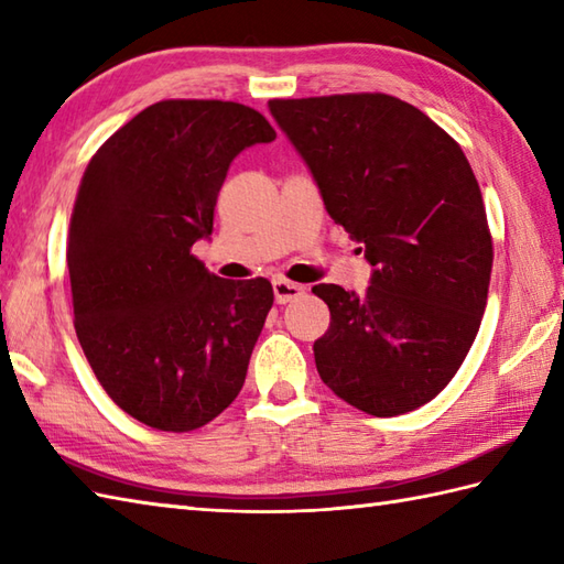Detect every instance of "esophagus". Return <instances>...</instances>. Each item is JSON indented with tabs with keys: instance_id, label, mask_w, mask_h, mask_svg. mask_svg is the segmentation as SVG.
Instances as JSON below:
<instances>
[{
	"instance_id": "1",
	"label": "esophagus",
	"mask_w": 564,
	"mask_h": 564,
	"mask_svg": "<svg viewBox=\"0 0 564 564\" xmlns=\"http://www.w3.org/2000/svg\"><path fill=\"white\" fill-rule=\"evenodd\" d=\"M273 295H275V303L285 305L291 301H297V297L305 295L303 285H297L293 281H285V279H273Z\"/></svg>"
}]
</instances>
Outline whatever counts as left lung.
Here are the masks:
<instances>
[{"mask_svg": "<svg viewBox=\"0 0 564 564\" xmlns=\"http://www.w3.org/2000/svg\"><path fill=\"white\" fill-rule=\"evenodd\" d=\"M269 111L373 273L366 295L319 283L325 386L373 416L412 412L458 373L480 329L492 237L458 142L388 94L273 99Z\"/></svg>", "mask_w": 564, "mask_h": 564, "instance_id": "8db88e82", "label": "left lung"}]
</instances>
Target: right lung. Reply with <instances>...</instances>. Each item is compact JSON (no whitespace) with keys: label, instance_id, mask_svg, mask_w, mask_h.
Listing matches in <instances>:
<instances>
[{"label":"right lung","instance_id":"add662e5","mask_svg":"<svg viewBox=\"0 0 564 564\" xmlns=\"http://www.w3.org/2000/svg\"><path fill=\"white\" fill-rule=\"evenodd\" d=\"M271 140L249 106L170 99L116 130L82 176L67 242L77 339L109 398L152 429L208 424L245 386L273 289L220 279L191 247L213 232L232 160Z\"/></svg>","mask_w":564,"mask_h":564}]
</instances>
